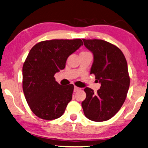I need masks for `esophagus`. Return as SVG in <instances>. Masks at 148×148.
<instances>
[{
    "mask_svg": "<svg viewBox=\"0 0 148 148\" xmlns=\"http://www.w3.org/2000/svg\"><path fill=\"white\" fill-rule=\"evenodd\" d=\"M80 90V88H78V87L74 86V92H76V91H78Z\"/></svg>",
    "mask_w": 148,
    "mask_h": 148,
    "instance_id": "34e87169",
    "label": "esophagus"
}]
</instances>
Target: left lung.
I'll use <instances>...</instances> for the list:
<instances>
[{
    "label": "left lung",
    "instance_id": "1",
    "mask_svg": "<svg viewBox=\"0 0 148 148\" xmlns=\"http://www.w3.org/2000/svg\"><path fill=\"white\" fill-rule=\"evenodd\" d=\"M82 40L94 56L90 74L101 84L96 94L92 89L84 88L86 97L82 102L83 111L91 121H105L113 117L125 101L130 84L127 63L115 45L102 39Z\"/></svg>",
    "mask_w": 148,
    "mask_h": 148
}]
</instances>
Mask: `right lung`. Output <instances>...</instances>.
I'll return each instance as SVG.
<instances>
[{
    "label": "right lung",
    "mask_w": 148,
    "mask_h": 148,
    "mask_svg": "<svg viewBox=\"0 0 148 148\" xmlns=\"http://www.w3.org/2000/svg\"><path fill=\"white\" fill-rule=\"evenodd\" d=\"M82 45L80 39H52L39 42L30 50L23 66V90L37 116L53 120L64 114L74 85L62 86L54 75L64 69L68 56Z\"/></svg>",
    "instance_id": "obj_1"
}]
</instances>
